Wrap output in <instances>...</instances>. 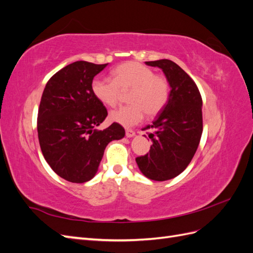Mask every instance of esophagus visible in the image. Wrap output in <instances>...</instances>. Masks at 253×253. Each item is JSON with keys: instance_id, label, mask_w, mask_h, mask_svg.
Returning a JSON list of instances; mask_svg holds the SVG:
<instances>
[{"instance_id": "obj_1", "label": "esophagus", "mask_w": 253, "mask_h": 253, "mask_svg": "<svg viewBox=\"0 0 253 253\" xmlns=\"http://www.w3.org/2000/svg\"><path fill=\"white\" fill-rule=\"evenodd\" d=\"M134 135H135V132L133 131V129H129V128L126 129V137H133Z\"/></svg>"}]
</instances>
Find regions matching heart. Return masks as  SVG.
Instances as JSON below:
<instances>
[{"mask_svg": "<svg viewBox=\"0 0 253 253\" xmlns=\"http://www.w3.org/2000/svg\"><path fill=\"white\" fill-rule=\"evenodd\" d=\"M129 91V103L113 110L110 119L114 122L132 126L148 116H155L164 110L170 98V83L162 75H156L149 66L136 61L122 63L112 72V79H95L91 83L94 96L106 106H115L121 91Z\"/></svg>", "mask_w": 253, "mask_h": 253, "instance_id": "b5f03b06", "label": "heart"}]
</instances>
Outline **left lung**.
Segmentation results:
<instances>
[{"label":"left lung","mask_w":253,"mask_h":253,"mask_svg":"<svg viewBox=\"0 0 253 253\" xmlns=\"http://www.w3.org/2000/svg\"><path fill=\"white\" fill-rule=\"evenodd\" d=\"M164 71L170 83V98L153 125L142 128L153 142L150 152L136 157L144 176L164 181L179 175L192 160L203 133V100L196 83L175 62L149 61Z\"/></svg>","instance_id":"obj_1"}]
</instances>
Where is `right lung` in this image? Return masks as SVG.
Here are the masks:
<instances>
[{
	"label": "right lung",
	"mask_w": 253,
	"mask_h": 253,
	"mask_svg": "<svg viewBox=\"0 0 253 253\" xmlns=\"http://www.w3.org/2000/svg\"><path fill=\"white\" fill-rule=\"evenodd\" d=\"M106 65L86 61L68 64L43 90L37 119L41 151L52 171L67 181L82 183L93 178L106 145L126 134L117 122L95 128L108 111L94 96L91 83Z\"/></svg>",
	"instance_id": "right-lung-1"
}]
</instances>
